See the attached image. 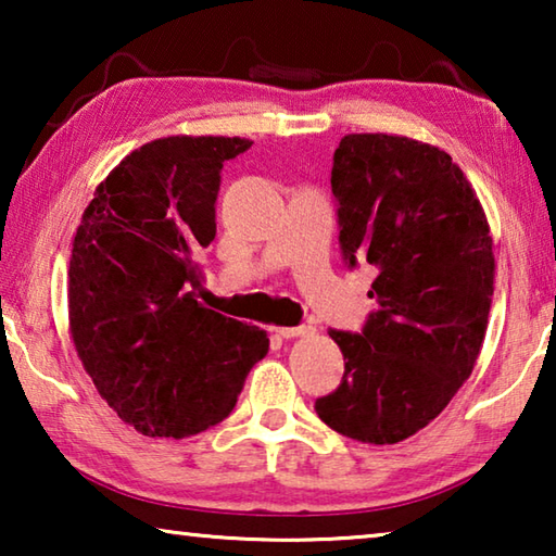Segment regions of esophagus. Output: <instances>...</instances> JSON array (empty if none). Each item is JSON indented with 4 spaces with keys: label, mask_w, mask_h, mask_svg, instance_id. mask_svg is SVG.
I'll use <instances>...</instances> for the list:
<instances>
[{
    "label": "esophagus",
    "mask_w": 556,
    "mask_h": 556,
    "mask_svg": "<svg viewBox=\"0 0 556 556\" xmlns=\"http://www.w3.org/2000/svg\"><path fill=\"white\" fill-rule=\"evenodd\" d=\"M275 333L279 338H299V336H314L316 328L314 326H279L275 328Z\"/></svg>",
    "instance_id": "esophagus-1"
}]
</instances>
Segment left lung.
I'll list each match as a JSON object with an SVG mask.
<instances>
[{"label": "left lung", "mask_w": 556, "mask_h": 556, "mask_svg": "<svg viewBox=\"0 0 556 556\" xmlns=\"http://www.w3.org/2000/svg\"><path fill=\"white\" fill-rule=\"evenodd\" d=\"M345 265L378 269L361 333L328 336L345 372L316 400L328 427L397 444L444 412L473 372L493 301V238L481 201L439 147L348 135L331 168Z\"/></svg>", "instance_id": "obj_1"}]
</instances>
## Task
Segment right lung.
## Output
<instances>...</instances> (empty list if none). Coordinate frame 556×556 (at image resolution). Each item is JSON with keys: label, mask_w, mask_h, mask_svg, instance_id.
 <instances>
[{"label": "right lung", "mask_w": 556, "mask_h": 556, "mask_svg": "<svg viewBox=\"0 0 556 556\" xmlns=\"http://www.w3.org/2000/svg\"><path fill=\"white\" fill-rule=\"evenodd\" d=\"M240 137H164L96 188L68 267L75 351L100 397L144 437H193L232 412L269 351L257 326L195 299L215 238L223 164Z\"/></svg>", "instance_id": "1"}]
</instances>
